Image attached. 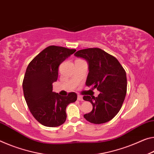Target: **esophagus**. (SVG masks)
I'll return each instance as SVG.
<instances>
[{"mask_svg":"<svg viewBox=\"0 0 154 154\" xmlns=\"http://www.w3.org/2000/svg\"><path fill=\"white\" fill-rule=\"evenodd\" d=\"M77 100H79V101H84V99H83V97L81 96V95H78V96H77Z\"/></svg>","mask_w":154,"mask_h":154,"instance_id":"1","label":"esophagus"}]
</instances>
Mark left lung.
Masks as SVG:
<instances>
[{
	"label": "left lung",
	"mask_w": 154,
	"mask_h": 154,
	"mask_svg": "<svg viewBox=\"0 0 154 154\" xmlns=\"http://www.w3.org/2000/svg\"><path fill=\"white\" fill-rule=\"evenodd\" d=\"M75 56L87 61L89 72L86 85L100 92L98 97L84 96L92 105V110L84 117L94 124L108 122L123 103L127 92L126 72L116 58L99 48L79 50Z\"/></svg>",
	"instance_id": "obj_1"
}]
</instances>
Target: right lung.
I'll use <instances>...</instances> for the list:
<instances>
[{
	"label": "right lung",
	"mask_w": 154,
	"mask_h": 154,
	"mask_svg": "<svg viewBox=\"0 0 154 154\" xmlns=\"http://www.w3.org/2000/svg\"><path fill=\"white\" fill-rule=\"evenodd\" d=\"M75 51L62 46H48L26 68L23 82L24 99L34 118L46 127L62 125L66 119L67 106L77 100L75 92L62 97L53 92L52 86L57 79L60 64Z\"/></svg>",
	"instance_id": "1"
}]
</instances>
